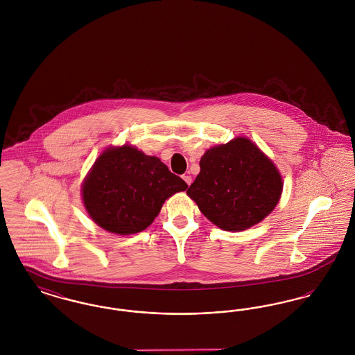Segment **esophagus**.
<instances>
[{
	"label": "esophagus",
	"instance_id": "obj_1",
	"mask_svg": "<svg viewBox=\"0 0 355 355\" xmlns=\"http://www.w3.org/2000/svg\"><path fill=\"white\" fill-rule=\"evenodd\" d=\"M182 178H184V181H185L186 184H187V186L191 185V182H193V180H191V177H190V175H189V174H185V175H184V177H182Z\"/></svg>",
	"mask_w": 355,
	"mask_h": 355
}]
</instances>
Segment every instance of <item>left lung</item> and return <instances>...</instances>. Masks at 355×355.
Listing matches in <instances>:
<instances>
[{"label":"left lung","mask_w":355,"mask_h":355,"mask_svg":"<svg viewBox=\"0 0 355 355\" xmlns=\"http://www.w3.org/2000/svg\"><path fill=\"white\" fill-rule=\"evenodd\" d=\"M186 191L203 216L226 232H242L268 217L282 194V177L254 142L236 137L210 148Z\"/></svg>","instance_id":"obj_1"}]
</instances>
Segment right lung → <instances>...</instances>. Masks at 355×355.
I'll return each mask as SVG.
<instances>
[{
	"mask_svg": "<svg viewBox=\"0 0 355 355\" xmlns=\"http://www.w3.org/2000/svg\"><path fill=\"white\" fill-rule=\"evenodd\" d=\"M187 189L158 157L135 146H110L94 162L83 184V201L102 229L129 236L145 230L164 202Z\"/></svg>",
	"mask_w": 355,
	"mask_h": 355,
	"instance_id": "obj_1",
	"label": "right lung"
}]
</instances>
